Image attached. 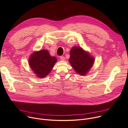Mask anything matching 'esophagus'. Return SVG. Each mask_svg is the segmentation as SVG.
<instances>
[{"mask_svg": "<svg viewBox=\"0 0 128 128\" xmlns=\"http://www.w3.org/2000/svg\"><path fill=\"white\" fill-rule=\"evenodd\" d=\"M61 60H62V61H64L65 60V57L64 56H60V57Z\"/></svg>", "mask_w": 128, "mask_h": 128, "instance_id": "esophagus-1", "label": "esophagus"}]
</instances>
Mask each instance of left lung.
Masks as SVG:
<instances>
[{
    "mask_svg": "<svg viewBox=\"0 0 128 128\" xmlns=\"http://www.w3.org/2000/svg\"><path fill=\"white\" fill-rule=\"evenodd\" d=\"M69 61L76 72L80 75H85L92 68L95 61L88 52L79 46H74L70 52Z\"/></svg>",
    "mask_w": 128,
    "mask_h": 128,
    "instance_id": "1",
    "label": "left lung"
}]
</instances>
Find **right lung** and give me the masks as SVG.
<instances>
[{
  "label": "right lung",
  "instance_id": "1",
  "mask_svg": "<svg viewBox=\"0 0 128 128\" xmlns=\"http://www.w3.org/2000/svg\"><path fill=\"white\" fill-rule=\"evenodd\" d=\"M57 61V58L50 56L48 50H42L31 54L29 64L36 76L44 78L50 74Z\"/></svg>",
  "mask_w": 128,
  "mask_h": 128
}]
</instances>
